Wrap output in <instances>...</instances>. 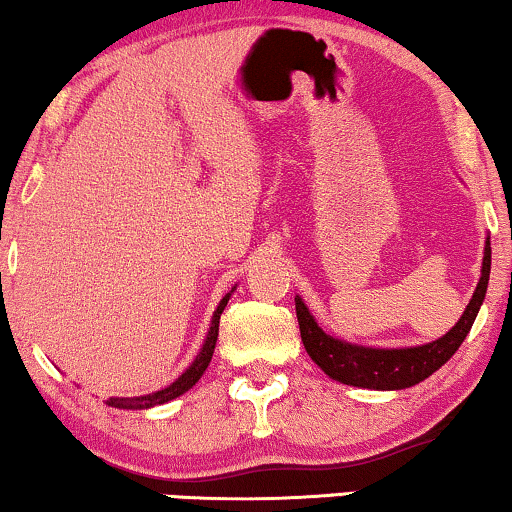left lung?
<instances>
[{
	"mask_svg": "<svg viewBox=\"0 0 512 512\" xmlns=\"http://www.w3.org/2000/svg\"><path fill=\"white\" fill-rule=\"evenodd\" d=\"M489 270H492V247L489 237L485 242V258H482V275L475 286L471 303L466 305L461 319L447 331L443 338L419 347L403 349H375L361 347L328 335L307 310L303 298L296 296V314L300 326V338L310 354V359L331 377L349 387L363 389H408L412 384H419L426 377L436 373L440 366H445L452 359V354L461 347L471 331L475 317H478L482 300H485Z\"/></svg>",
	"mask_w": 512,
	"mask_h": 512,
	"instance_id": "8db88e82",
	"label": "left lung"
}]
</instances>
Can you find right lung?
I'll return each mask as SVG.
<instances>
[{
	"instance_id": "right-lung-1",
	"label": "right lung",
	"mask_w": 512,
	"mask_h": 512,
	"mask_svg": "<svg viewBox=\"0 0 512 512\" xmlns=\"http://www.w3.org/2000/svg\"><path fill=\"white\" fill-rule=\"evenodd\" d=\"M230 293H233V291H230ZM230 293H226V296H223V300L219 303V307H216L205 345H202L200 354L195 356V361L186 368V373L181 375L179 380H174L170 387H165V389H160V391H153V394H146V396L109 398L107 405H111V408H121V410H144V408H153V405H163L167 401H172V398L186 394V391L191 389L193 384L200 380L202 373H205L207 366H209V361H212V354H214V347H216V338H219V319H221V312L226 310Z\"/></svg>"
}]
</instances>
